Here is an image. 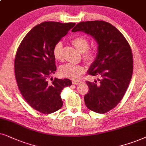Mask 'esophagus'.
<instances>
[{"instance_id": "obj_1", "label": "esophagus", "mask_w": 146, "mask_h": 146, "mask_svg": "<svg viewBox=\"0 0 146 146\" xmlns=\"http://www.w3.org/2000/svg\"><path fill=\"white\" fill-rule=\"evenodd\" d=\"M81 82V81H77V80H75V81H73V85H78V84H79V83H80Z\"/></svg>"}]
</instances>
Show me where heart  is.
<instances>
[{"instance_id": "b5f03b06", "label": "heart", "mask_w": 146, "mask_h": 146, "mask_svg": "<svg viewBox=\"0 0 146 146\" xmlns=\"http://www.w3.org/2000/svg\"><path fill=\"white\" fill-rule=\"evenodd\" d=\"M72 44L77 49L82 53L83 59L88 63L94 61L97 56V49L95 47H89V40L85 36H79L73 38L71 40ZM53 57L57 61L63 59V44L58 42L55 44L53 49ZM85 67L82 65L66 64L61 66L59 69V73L62 77L71 79H78L84 72Z\"/></svg>"}]
</instances>
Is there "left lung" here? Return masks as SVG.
<instances>
[{"mask_svg":"<svg viewBox=\"0 0 146 146\" xmlns=\"http://www.w3.org/2000/svg\"><path fill=\"white\" fill-rule=\"evenodd\" d=\"M83 31L95 38L98 43L96 60L89 75L99 76V82L86 81L88 93L84 97L87 108L105 113L117 106L127 91L133 73L131 46L119 30L104 21L81 22L72 32Z\"/></svg>","mask_w":146,"mask_h":146,"instance_id":"1","label":"left lung"}]
</instances>
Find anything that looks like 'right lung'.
<instances>
[{
  "mask_svg": "<svg viewBox=\"0 0 146 146\" xmlns=\"http://www.w3.org/2000/svg\"><path fill=\"white\" fill-rule=\"evenodd\" d=\"M75 23L46 21L33 27L21 42L15 59V75L25 100L34 110L49 114L63 106L61 93L71 85L69 79H52L57 67L55 44L75 26Z\"/></svg>",
  "mask_w": 146,
  "mask_h": 146,
  "instance_id": "1",
  "label": "right lung"
}]
</instances>
